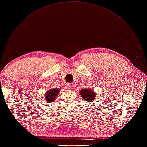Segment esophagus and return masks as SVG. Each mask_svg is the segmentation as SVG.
Masks as SVG:
<instances>
[{"label": "esophagus", "instance_id": "esophagus-1", "mask_svg": "<svg viewBox=\"0 0 147 147\" xmlns=\"http://www.w3.org/2000/svg\"><path fill=\"white\" fill-rule=\"evenodd\" d=\"M67 88H69V89H71L73 88V85L71 84H69L68 83L67 84Z\"/></svg>", "mask_w": 147, "mask_h": 147}]
</instances>
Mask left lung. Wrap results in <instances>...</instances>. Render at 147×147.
Returning a JSON list of instances; mask_svg holds the SVG:
<instances>
[{"label": "left lung", "instance_id": "obj_1", "mask_svg": "<svg viewBox=\"0 0 147 147\" xmlns=\"http://www.w3.org/2000/svg\"><path fill=\"white\" fill-rule=\"evenodd\" d=\"M80 94L85 101L89 102H91L97 97V94H95L94 92L89 89H82L80 91Z\"/></svg>", "mask_w": 147, "mask_h": 147}]
</instances>
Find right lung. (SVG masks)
I'll use <instances>...</instances> for the list:
<instances>
[{"label": "right lung", "mask_w": 147, "mask_h": 147, "mask_svg": "<svg viewBox=\"0 0 147 147\" xmlns=\"http://www.w3.org/2000/svg\"><path fill=\"white\" fill-rule=\"evenodd\" d=\"M59 91L60 89L59 88H55L51 90H49L45 95V100H46V101H48V102L54 101V100H55L56 97L58 95Z\"/></svg>", "instance_id": "obj_1"}]
</instances>
